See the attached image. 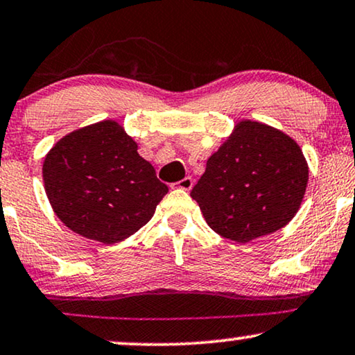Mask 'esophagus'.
Wrapping results in <instances>:
<instances>
[{"label":"esophagus","instance_id":"esophagus-1","mask_svg":"<svg viewBox=\"0 0 355 355\" xmlns=\"http://www.w3.org/2000/svg\"><path fill=\"white\" fill-rule=\"evenodd\" d=\"M192 186H194V181H192V178H184L181 181L178 182V187L179 189H184V191H191Z\"/></svg>","mask_w":355,"mask_h":355}]
</instances>
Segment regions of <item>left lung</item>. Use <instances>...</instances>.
Wrapping results in <instances>:
<instances>
[{
    "mask_svg": "<svg viewBox=\"0 0 355 355\" xmlns=\"http://www.w3.org/2000/svg\"><path fill=\"white\" fill-rule=\"evenodd\" d=\"M300 145L268 123L243 119L207 159L191 197L220 236L248 243L284 228L308 184Z\"/></svg>",
    "mask_w": 355,
    "mask_h": 355,
    "instance_id": "left-lung-1",
    "label": "left lung"
}]
</instances>
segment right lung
Returning <instances> with one entry per match:
<instances>
[{"instance_id": "add662e5", "label": "right lung", "mask_w": 355, "mask_h": 355, "mask_svg": "<svg viewBox=\"0 0 355 355\" xmlns=\"http://www.w3.org/2000/svg\"><path fill=\"white\" fill-rule=\"evenodd\" d=\"M42 178L62 223L104 245L137 233L168 194L133 137L112 119L60 138L45 155Z\"/></svg>"}]
</instances>
